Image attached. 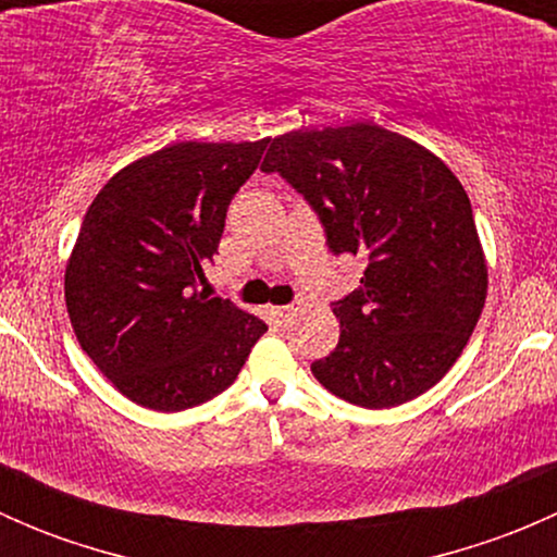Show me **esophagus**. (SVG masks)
Returning a JSON list of instances; mask_svg holds the SVG:
<instances>
[{"instance_id": "1", "label": "esophagus", "mask_w": 557, "mask_h": 557, "mask_svg": "<svg viewBox=\"0 0 557 557\" xmlns=\"http://www.w3.org/2000/svg\"><path fill=\"white\" fill-rule=\"evenodd\" d=\"M294 312H296L294 305H290V307H277V310H274V318H277L280 323H288V320L294 318Z\"/></svg>"}]
</instances>
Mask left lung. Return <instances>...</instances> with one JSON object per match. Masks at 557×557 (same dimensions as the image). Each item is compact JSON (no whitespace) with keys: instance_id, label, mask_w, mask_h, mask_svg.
Masks as SVG:
<instances>
[{"instance_id":"1","label":"left lung","mask_w":557,"mask_h":557,"mask_svg":"<svg viewBox=\"0 0 557 557\" xmlns=\"http://www.w3.org/2000/svg\"><path fill=\"white\" fill-rule=\"evenodd\" d=\"M280 172L318 212L331 252L367 256L361 288L334 301L339 345L312 363L325 391L387 409L458 361L487 296L471 201L442 159L374 123L269 139Z\"/></svg>"}]
</instances>
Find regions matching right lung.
Masks as SVG:
<instances>
[{
    "mask_svg": "<svg viewBox=\"0 0 557 557\" xmlns=\"http://www.w3.org/2000/svg\"><path fill=\"white\" fill-rule=\"evenodd\" d=\"M258 143H174L123 166L83 218L64 274L77 342L134 404L180 412L237 380L267 323L199 290Z\"/></svg>",
    "mask_w": 557,
    "mask_h": 557,
    "instance_id": "obj_1",
    "label": "right lung"
}]
</instances>
